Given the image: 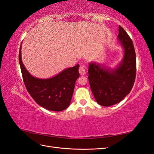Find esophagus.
Segmentation results:
<instances>
[{
  "label": "esophagus",
  "instance_id": "34e87169",
  "mask_svg": "<svg viewBox=\"0 0 154 154\" xmlns=\"http://www.w3.org/2000/svg\"><path fill=\"white\" fill-rule=\"evenodd\" d=\"M86 71H87V69L85 65L81 66L80 68H79V72H80L81 75H85L86 74Z\"/></svg>",
  "mask_w": 154,
  "mask_h": 154
}]
</instances>
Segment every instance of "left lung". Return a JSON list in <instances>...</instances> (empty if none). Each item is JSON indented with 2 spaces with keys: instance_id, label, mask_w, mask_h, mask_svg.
Here are the masks:
<instances>
[{
  "instance_id": "8db88e82",
  "label": "left lung",
  "mask_w": 154,
  "mask_h": 154,
  "mask_svg": "<svg viewBox=\"0 0 154 154\" xmlns=\"http://www.w3.org/2000/svg\"><path fill=\"white\" fill-rule=\"evenodd\" d=\"M118 39L124 49L122 62L115 69L105 68L91 62L88 65V81L97 103L109 106L119 103L128 94L136 75V55L132 39L119 26Z\"/></svg>"
}]
</instances>
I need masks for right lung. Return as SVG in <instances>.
<instances>
[{
  "mask_svg": "<svg viewBox=\"0 0 154 154\" xmlns=\"http://www.w3.org/2000/svg\"><path fill=\"white\" fill-rule=\"evenodd\" d=\"M18 59L26 89L36 103L49 110L60 112L66 109L71 103L74 85L80 76L79 64L63 70L53 78L40 79L31 75L24 67L21 45Z\"/></svg>",
  "mask_w": 154,
  "mask_h": 154,
  "instance_id": "add662e5",
  "label": "right lung"
}]
</instances>
